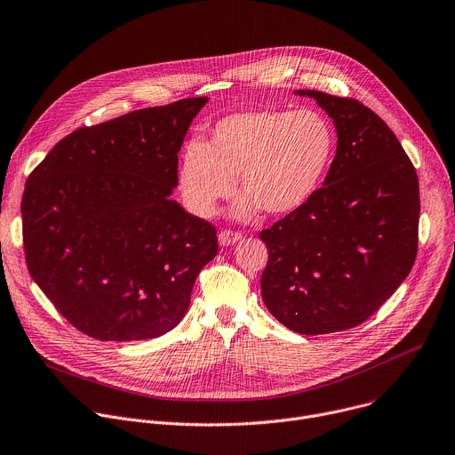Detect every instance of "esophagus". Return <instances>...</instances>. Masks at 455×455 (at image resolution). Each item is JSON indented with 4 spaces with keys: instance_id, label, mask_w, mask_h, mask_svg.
I'll return each mask as SVG.
<instances>
[{
    "instance_id": "1",
    "label": "esophagus",
    "mask_w": 455,
    "mask_h": 455,
    "mask_svg": "<svg viewBox=\"0 0 455 455\" xmlns=\"http://www.w3.org/2000/svg\"><path fill=\"white\" fill-rule=\"evenodd\" d=\"M243 235H241V232H235V230H221L220 234H218V239H220V244H223V246H230V244H234V243H237L239 239H241Z\"/></svg>"
}]
</instances>
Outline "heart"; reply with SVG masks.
Segmentation results:
<instances>
[{"mask_svg":"<svg viewBox=\"0 0 455 455\" xmlns=\"http://www.w3.org/2000/svg\"><path fill=\"white\" fill-rule=\"evenodd\" d=\"M331 123L315 110H243L221 117L207 139L186 142L179 164L184 205L200 218L216 214L239 177L248 196L241 214L260 207L285 216L304 207L334 159Z\"/></svg>","mask_w":455,"mask_h":455,"instance_id":"heart-1","label":"heart"}]
</instances>
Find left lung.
<instances>
[{"label":"left lung","mask_w":455,"mask_h":455,"mask_svg":"<svg viewBox=\"0 0 455 455\" xmlns=\"http://www.w3.org/2000/svg\"><path fill=\"white\" fill-rule=\"evenodd\" d=\"M311 96L332 117L338 149L323 188L260 232L267 311L315 336L366 322L398 289L418 253L416 170L391 128L354 98Z\"/></svg>","instance_id":"8db88e82"}]
</instances>
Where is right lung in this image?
<instances>
[{"label": "right lung", "mask_w": 455, "mask_h": 455, "mask_svg": "<svg viewBox=\"0 0 455 455\" xmlns=\"http://www.w3.org/2000/svg\"><path fill=\"white\" fill-rule=\"evenodd\" d=\"M207 101L184 98L82 126L30 173L21 200L28 271L89 338L166 334L216 257V227L170 198L184 137Z\"/></svg>", "instance_id": "1"}]
</instances>
